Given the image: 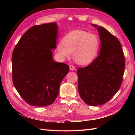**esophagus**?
Masks as SVG:
<instances>
[{
	"instance_id": "obj_1",
	"label": "esophagus",
	"mask_w": 135,
	"mask_h": 135,
	"mask_svg": "<svg viewBox=\"0 0 135 135\" xmlns=\"http://www.w3.org/2000/svg\"><path fill=\"white\" fill-rule=\"evenodd\" d=\"M69 68H70V69L71 70H75L76 69L75 66H73V65H70V66H69Z\"/></svg>"
}]
</instances>
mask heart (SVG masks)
Wrapping results in <instances>:
<instances>
[{"instance_id": "b5f03b06", "label": "heart", "mask_w": 135, "mask_h": 135, "mask_svg": "<svg viewBox=\"0 0 135 135\" xmlns=\"http://www.w3.org/2000/svg\"><path fill=\"white\" fill-rule=\"evenodd\" d=\"M100 41L93 34L82 30H74L65 36L62 42L57 45V51L62 58L68 57L70 53L73 58L79 65L91 63L99 51Z\"/></svg>"}]
</instances>
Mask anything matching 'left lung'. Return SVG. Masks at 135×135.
Here are the masks:
<instances>
[{
	"instance_id": "1",
	"label": "left lung",
	"mask_w": 135,
	"mask_h": 135,
	"mask_svg": "<svg viewBox=\"0 0 135 135\" xmlns=\"http://www.w3.org/2000/svg\"><path fill=\"white\" fill-rule=\"evenodd\" d=\"M97 30L100 54L91 64L79 68L77 71L80 96L90 106L103 105L115 95L121 86L125 68L124 55L119 40L103 27H97Z\"/></svg>"
}]
</instances>
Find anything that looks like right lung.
I'll return each instance as SVG.
<instances>
[{
  "label": "right lung",
  "instance_id": "obj_1",
  "mask_svg": "<svg viewBox=\"0 0 135 135\" xmlns=\"http://www.w3.org/2000/svg\"><path fill=\"white\" fill-rule=\"evenodd\" d=\"M57 35L55 22L34 25L20 38L12 53L13 85L30 105L41 107L54 103L69 72L68 65L56 62L52 58Z\"/></svg>",
  "mask_w": 135,
  "mask_h": 135
}]
</instances>
